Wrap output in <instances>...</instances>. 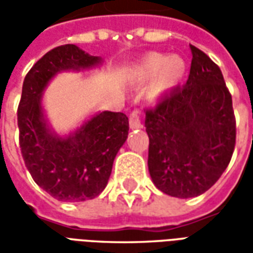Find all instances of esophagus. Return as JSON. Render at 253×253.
<instances>
[{"mask_svg":"<svg viewBox=\"0 0 253 253\" xmlns=\"http://www.w3.org/2000/svg\"><path fill=\"white\" fill-rule=\"evenodd\" d=\"M130 128L131 130H135V128H142L143 125L142 122H141V115L138 114V112H132L131 115H130Z\"/></svg>","mask_w":253,"mask_h":253,"instance_id":"34e87169","label":"esophagus"}]
</instances>
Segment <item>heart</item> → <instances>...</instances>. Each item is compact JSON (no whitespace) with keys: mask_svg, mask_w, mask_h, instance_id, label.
Wrapping results in <instances>:
<instances>
[{"mask_svg":"<svg viewBox=\"0 0 253 253\" xmlns=\"http://www.w3.org/2000/svg\"><path fill=\"white\" fill-rule=\"evenodd\" d=\"M187 72V63L179 55L152 52L132 67L131 81L137 85L149 83L145 97L149 103H159L175 90Z\"/></svg>","mask_w":253,"mask_h":253,"instance_id":"1","label":"heart"}]
</instances>
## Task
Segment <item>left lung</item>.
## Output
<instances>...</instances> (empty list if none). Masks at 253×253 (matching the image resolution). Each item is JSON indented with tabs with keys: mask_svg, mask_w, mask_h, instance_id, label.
Segmentation results:
<instances>
[{
	"mask_svg": "<svg viewBox=\"0 0 253 253\" xmlns=\"http://www.w3.org/2000/svg\"><path fill=\"white\" fill-rule=\"evenodd\" d=\"M190 76L145 118L154 186L181 199L206 192L221 177L236 143L232 96L219 67L190 46Z\"/></svg>",
	"mask_w": 253,
	"mask_h": 253,
	"instance_id": "left-lung-1",
	"label": "left lung"
}]
</instances>
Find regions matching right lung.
Returning a JSON list of instances; mask_svg holds the SVG:
<instances>
[{
    "instance_id": "right-lung-1",
    "label": "right lung",
    "mask_w": 253,
    "mask_h": 253,
    "mask_svg": "<svg viewBox=\"0 0 253 253\" xmlns=\"http://www.w3.org/2000/svg\"><path fill=\"white\" fill-rule=\"evenodd\" d=\"M101 63L100 57L65 44L43 55L24 78L17 110L21 154L36 184L58 201L84 202L101 194L128 135V118L122 112H94L65 135L47 121L43 93L52 78Z\"/></svg>"
}]
</instances>
